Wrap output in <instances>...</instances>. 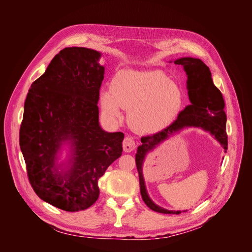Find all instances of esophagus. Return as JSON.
I'll return each instance as SVG.
<instances>
[{"mask_svg": "<svg viewBox=\"0 0 252 252\" xmlns=\"http://www.w3.org/2000/svg\"><path fill=\"white\" fill-rule=\"evenodd\" d=\"M123 146H124V150L126 152H131L135 148H136V143L134 141L133 138L130 137H126L125 140H124V143H123Z\"/></svg>", "mask_w": 252, "mask_h": 252, "instance_id": "esophagus-1", "label": "esophagus"}]
</instances>
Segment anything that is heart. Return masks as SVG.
Instances as JSON below:
<instances>
[{"label": "heart", "instance_id": "b5f03b06", "mask_svg": "<svg viewBox=\"0 0 252 252\" xmlns=\"http://www.w3.org/2000/svg\"><path fill=\"white\" fill-rule=\"evenodd\" d=\"M103 112L122 119V107L128 109L130 127L140 133L164 128L178 116L184 104L181 87L161 71H118L111 89L102 91Z\"/></svg>", "mask_w": 252, "mask_h": 252}]
</instances>
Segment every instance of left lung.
I'll use <instances>...</instances> for the list:
<instances>
[{"label": "left lung", "instance_id": "obj_1", "mask_svg": "<svg viewBox=\"0 0 252 252\" xmlns=\"http://www.w3.org/2000/svg\"><path fill=\"white\" fill-rule=\"evenodd\" d=\"M175 64L182 65L188 75L187 89L191 104L180 112L176 121L160 131L141 138L142 145L138 147L136 154V165L139 173L141 195L146 205L160 214H181V211L166 210L157 206L149 198L145 188L142 164L145 155L154 149L156 145L163 142L168 136L187 126L202 127L228 149V135L226 130L227 115L224 112V101L220 91L214 85L208 66L200 59L190 57L181 58Z\"/></svg>", "mask_w": 252, "mask_h": 252}]
</instances>
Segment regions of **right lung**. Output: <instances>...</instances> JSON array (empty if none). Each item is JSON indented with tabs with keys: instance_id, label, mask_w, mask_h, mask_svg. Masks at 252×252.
<instances>
[{
	"instance_id": "right-lung-1",
	"label": "right lung",
	"mask_w": 252,
	"mask_h": 252,
	"mask_svg": "<svg viewBox=\"0 0 252 252\" xmlns=\"http://www.w3.org/2000/svg\"><path fill=\"white\" fill-rule=\"evenodd\" d=\"M100 55L82 47L61 50L32 83L24 103L19 145L29 181L42 200L71 213L97 201L98 180L123 153L125 135L99 126ZM66 139L74 146L73 164L61 175L55 159Z\"/></svg>"
}]
</instances>
